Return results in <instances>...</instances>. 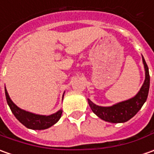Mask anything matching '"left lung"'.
Masks as SVG:
<instances>
[{"label": "left lung", "mask_w": 154, "mask_h": 154, "mask_svg": "<svg viewBox=\"0 0 154 154\" xmlns=\"http://www.w3.org/2000/svg\"><path fill=\"white\" fill-rule=\"evenodd\" d=\"M143 62L145 69V80L139 92L133 98L114 104L112 106L103 107L94 103L88 99L92 111L103 121L111 123H124L129 121L138 112L146 102L150 86V77L148 67L143 56Z\"/></svg>", "instance_id": "obj_1"}]
</instances>
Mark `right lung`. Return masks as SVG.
Returning <instances> with one entry per match:
<instances>
[{"mask_svg": "<svg viewBox=\"0 0 154 154\" xmlns=\"http://www.w3.org/2000/svg\"><path fill=\"white\" fill-rule=\"evenodd\" d=\"M5 94H6V99L7 102L11 109L12 114L18 121L25 125L27 128L32 130H45L55 125L57 121H59L61 117L62 109H60L55 114H52L51 116H41V115H36L33 113L29 112L23 110L19 107H17L15 103L11 101L10 99L8 93H7L6 87H5Z\"/></svg>", "mask_w": 154, "mask_h": 154, "instance_id": "1", "label": "right lung"}]
</instances>
